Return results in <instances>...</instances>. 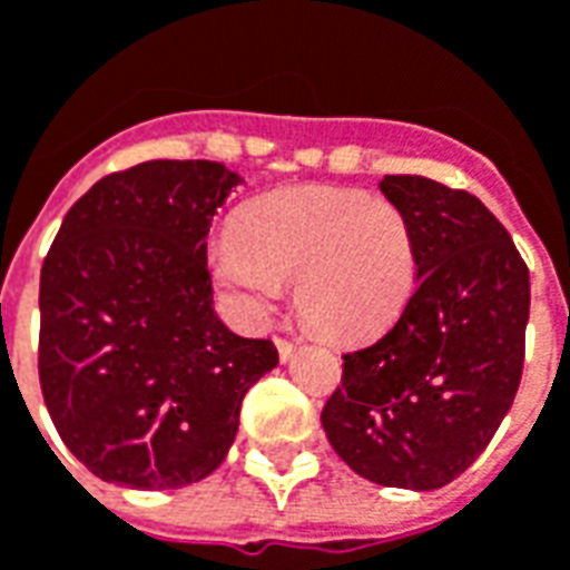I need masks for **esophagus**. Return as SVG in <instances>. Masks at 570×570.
<instances>
[{
	"instance_id": "1",
	"label": "esophagus",
	"mask_w": 570,
	"mask_h": 570,
	"mask_svg": "<svg viewBox=\"0 0 570 570\" xmlns=\"http://www.w3.org/2000/svg\"><path fill=\"white\" fill-rule=\"evenodd\" d=\"M274 345H277V354L284 363L296 354V342H289V338H274Z\"/></svg>"
}]
</instances>
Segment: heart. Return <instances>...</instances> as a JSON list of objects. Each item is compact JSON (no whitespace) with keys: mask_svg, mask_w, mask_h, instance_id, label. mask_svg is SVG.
I'll return each mask as SVG.
<instances>
[{"mask_svg":"<svg viewBox=\"0 0 570 570\" xmlns=\"http://www.w3.org/2000/svg\"><path fill=\"white\" fill-rule=\"evenodd\" d=\"M213 277L249 321H265L286 281L302 317L338 342L382 333L419 274L409 216L394 200L342 186L277 188L244 204L210 249Z\"/></svg>","mask_w":570,"mask_h":570,"instance_id":"1","label":"heart"}]
</instances>
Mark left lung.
Segmentation results:
<instances>
[{"label":"left lung","instance_id":"1","mask_svg":"<svg viewBox=\"0 0 570 570\" xmlns=\"http://www.w3.org/2000/svg\"><path fill=\"white\" fill-rule=\"evenodd\" d=\"M406 213L419 286L387 333L345 354L321 412L354 473L391 489L449 485L489 445L525 363L528 265L494 213L428 176H384Z\"/></svg>","mask_w":570,"mask_h":570}]
</instances>
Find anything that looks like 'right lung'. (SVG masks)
<instances>
[{"label": "right lung", "mask_w": 570, "mask_h": 570, "mask_svg": "<svg viewBox=\"0 0 570 570\" xmlns=\"http://www.w3.org/2000/svg\"><path fill=\"white\" fill-rule=\"evenodd\" d=\"M244 183L216 161L104 176L57 232L39 281V382L60 440L94 476L179 489L232 449L240 403L277 366L213 311L207 232Z\"/></svg>", "instance_id": "add662e5"}]
</instances>
